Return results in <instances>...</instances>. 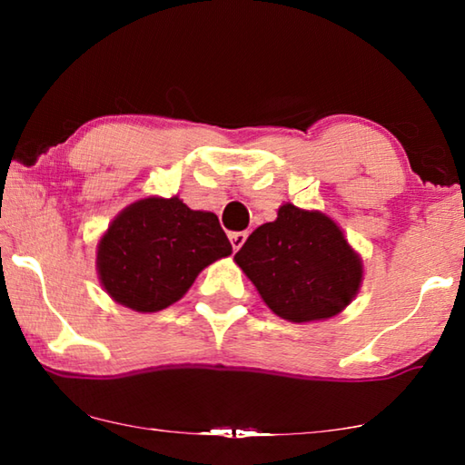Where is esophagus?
<instances>
[{"label": "esophagus", "instance_id": "obj_1", "mask_svg": "<svg viewBox=\"0 0 465 465\" xmlns=\"http://www.w3.org/2000/svg\"><path fill=\"white\" fill-rule=\"evenodd\" d=\"M246 238H248L246 232H233V233H230V242H232V246H233L235 252H238L243 246V242H246Z\"/></svg>", "mask_w": 465, "mask_h": 465}]
</instances>
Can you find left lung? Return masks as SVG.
<instances>
[{
	"label": "left lung",
	"instance_id": "8db88e82",
	"mask_svg": "<svg viewBox=\"0 0 465 465\" xmlns=\"http://www.w3.org/2000/svg\"><path fill=\"white\" fill-rule=\"evenodd\" d=\"M233 261L271 312L295 324L338 316L363 282V258L334 219L293 203L256 227Z\"/></svg>",
	"mask_w": 465,
	"mask_h": 465
}]
</instances>
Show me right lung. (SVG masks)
Instances as JSON below:
<instances>
[{
    "instance_id": "obj_1",
    "label": "right lung",
    "mask_w": 465,
    "mask_h": 465,
    "mask_svg": "<svg viewBox=\"0 0 465 465\" xmlns=\"http://www.w3.org/2000/svg\"><path fill=\"white\" fill-rule=\"evenodd\" d=\"M230 254L215 213L193 211L178 196H145L100 235L96 271L113 302L153 313L183 299L203 269Z\"/></svg>"
}]
</instances>
